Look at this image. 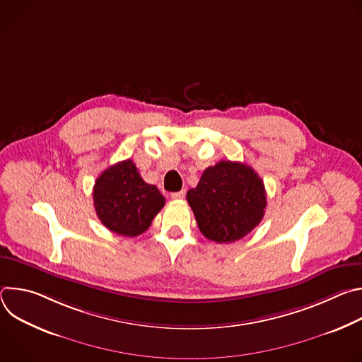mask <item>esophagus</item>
I'll return each instance as SVG.
<instances>
[{"label":"esophagus","mask_w":362,"mask_h":362,"mask_svg":"<svg viewBox=\"0 0 362 362\" xmlns=\"http://www.w3.org/2000/svg\"><path fill=\"white\" fill-rule=\"evenodd\" d=\"M185 194H186V190H180V192L172 193V197H173V199H183Z\"/></svg>","instance_id":"1"}]
</instances>
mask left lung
Returning a JSON list of instances; mask_svg holds the SVG:
<instances>
[{
    "instance_id": "1",
    "label": "left lung",
    "mask_w": 362,
    "mask_h": 362,
    "mask_svg": "<svg viewBox=\"0 0 362 362\" xmlns=\"http://www.w3.org/2000/svg\"><path fill=\"white\" fill-rule=\"evenodd\" d=\"M186 199L199 230L218 243L246 236L261 223L267 208L262 179L250 166L230 160L206 169Z\"/></svg>"
}]
</instances>
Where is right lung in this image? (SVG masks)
<instances>
[{
  "label": "right lung",
  "mask_w": 362,
  "mask_h": 362,
  "mask_svg": "<svg viewBox=\"0 0 362 362\" xmlns=\"http://www.w3.org/2000/svg\"><path fill=\"white\" fill-rule=\"evenodd\" d=\"M93 202L100 222L109 230L134 238L147 230L166 200L156 186L141 179L136 165L127 159L97 177Z\"/></svg>",
  "instance_id": "obj_1"
}]
</instances>
